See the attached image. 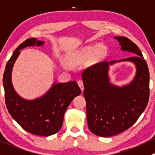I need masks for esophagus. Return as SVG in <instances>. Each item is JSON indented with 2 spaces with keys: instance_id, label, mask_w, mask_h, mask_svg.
<instances>
[{
  "instance_id": "obj_1",
  "label": "esophagus",
  "mask_w": 155,
  "mask_h": 155,
  "mask_svg": "<svg viewBox=\"0 0 155 155\" xmlns=\"http://www.w3.org/2000/svg\"><path fill=\"white\" fill-rule=\"evenodd\" d=\"M78 85H79V86L80 87V88H81V90H82V91H83L84 90V85H83V81L82 80H79L78 81Z\"/></svg>"
}]
</instances>
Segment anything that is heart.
Masks as SVG:
<instances>
[{
  "label": "heart",
  "mask_w": 155,
  "mask_h": 155,
  "mask_svg": "<svg viewBox=\"0 0 155 155\" xmlns=\"http://www.w3.org/2000/svg\"><path fill=\"white\" fill-rule=\"evenodd\" d=\"M107 54V48L103 45H90L82 49L76 54L72 58L71 61L73 64H80L87 62L91 58L94 61L101 60Z\"/></svg>",
  "instance_id": "obj_1"
}]
</instances>
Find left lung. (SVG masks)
Returning a JSON list of instances; mask_svg holds the SVG:
<instances>
[{"mask_svg":"<svg viewBox=\"0 0 155 155\" xmlns=\"http://www.w3.org/2000/svg\"><path fill=\"white\" fill-rule=\"evenodd\" d=\"M114 38L120 42L121 50L136 55L118 61L97 63L82 74L88 128L101 137H110L130 128L145 110L149 100V71L142 52L128 38ZM119 61H131L137 67L133 82L121 88L110 84L108 77L109 64Z\"/></svg>","mask_w":155,"mask_h":155,"instance_id":"8db88e82","label":"left lung"}]
</instances>
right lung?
<instances>
[{"label":"right lung","instance_id":"add662e5","mask_svg":"<svg viewBox=\"0 0 155 155\" xmlns=\"http://www.w3.org/2000/svg\"><path fill=\"white\" fill-rule=\"evenodd\" d=\"M44 41L28 38L18 46L7 61L3 77L5 102L12 117L31 134L48 136L58 133L62 127L66 110L75 97L82 92L75 81L54 83L41 97L27 101L19 97L11 82L12 68L21 49L28 46H41Z\"/></svg>","mask_w":155,"mask_h":155}]
</instances>
